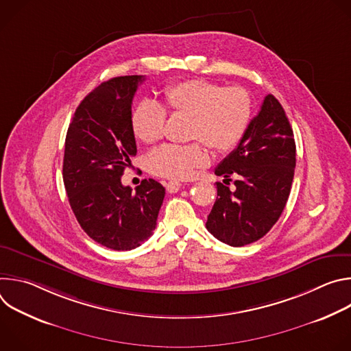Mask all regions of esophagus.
Masks as SVG:
<instances>
[{
	"mask_svg": "<svg viewBox=\"0 0 351 351\" xmlns=\"http://www.w3.org/2000/svg\"><path fill=\"white\" fill-rule=\"evenodd\" d=\"M182 187V183L178 182V180H171L167 183V190L168 193H178Z\"/></svg>",
	"mask_w": 351,
	"mask_h": 351,
	"instance_id": "esophagus-1",
	"label": "esophagus"
}]
</instances>
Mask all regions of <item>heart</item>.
I'll return each instance as SVG.
<instances>
[{"label":"heart","mask_w":351,"mask_h":351,"mask_svg":"<svg viewBox=\"0 0 351 351\" xmlns=\"http://www.w3.org/2000/svg\"><path fill=\"white\" fill-rule=\"evenodd\" d=\"M167 110L173 115L191 117L189 137L202 141L217 154H226L239 145L253 114L252 98L243 87L191 79L168 86L164 90V106L145 99L134 108L132 128L136 137L145 144L161 140ZM208 161L206 148L199 141L165 144L148 154L147 169L156 176L184 180Z\"/></svg>","instance_id":"heart-1"}]
</instances>
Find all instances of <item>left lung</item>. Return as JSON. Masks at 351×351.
I'll return each instance as SVG.
<instances>
[{"label": "left lung", "instance_id": "left-lung-1", "mask_svg": "<svg viewBox=\"0 0 351 351\" xmlns=\"http://www.w3.org/2000/svg\"><path fill=\"white\" fill-rule=\"evenodd\" d=\"M295 167V143L278 99L268 94L261 110L233 152L217 167L223 183L237 173L232 191L217 183L218 197L207 229L222 243L241 247L265 236L279 219L290 194Z\"/></svg>", "mask_w": 351, "mask_h": 351}]
</instances>
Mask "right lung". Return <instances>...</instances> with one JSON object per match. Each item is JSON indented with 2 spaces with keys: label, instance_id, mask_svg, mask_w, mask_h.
Returning a JSON list of instances; mask_svg holds the SVG:
<instances>
[{
  "label": "right lung",
  "instance_id": "add662e5",
  "mask_svg": "<svg viewBox=\"0 0 351 351\" xmlns=\"http://www.w3.org/2000/svg\"><path fill=\"white\" fill-rule=\"evenodd\" d=\"M144 76H119L88 93L65 138L62 178L82 229L104 247L125 252L153 234L165 189L144 179L136 191L121 178L136 156L132 101Z\"/></svg>",
  "mask_w": 351,
  "mask_h": 351
}]
</instances>
